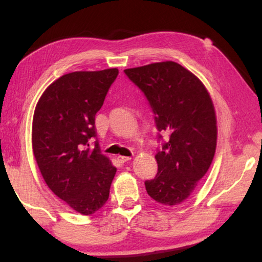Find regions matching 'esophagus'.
I'll use <instances>...</instances> for the list:
<instances>
[{
    "mask_svg": "<svg viewBox=\"0 0 262 262\" xmlns=\"http://www.w3.org/2000/svg\"><path fill=\"white\" fill-rule=\"evenodd\" d=\"M130 157H126V156H118V161L120 163H126L128 161H130Z\"/></svg>",
    "mask_w": 262,
    "mask_h": 262,
    "instance_id": "esophagus-1",
    "label": "esophagus"
}]
</instances>
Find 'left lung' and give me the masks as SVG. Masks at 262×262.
<instances>
[{
	"mask_svg": "<svg viewBox=\"0 0 262 262\" xmlns=\"http://www.w3.org/2000/svg\"><path fill=\"white\" fill-rule=\"evenodd\" d=\"M149 100L159 132L170 140L156 154L158 172L145 181L150 198L177 206L190 196L215 156L217 120L211 97L200 79L173 61L125 69Z\"/></svg>",
	"mask_w": 262,
	"mask_h": 262,
	"instance_id": "8db88e82",
	"label": "left lung"
}]
</instances>
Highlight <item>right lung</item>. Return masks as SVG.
Here are the masks:
<instances>
[{
	"label": "right lung",
	"mask_w": 262,
	"mask_h": 262,
	"mask_svg": "<svg viewBox=\"0 0 262 262\" xmlns=\"http://www.w3.org/2000/svg\"><path fill=\"white\" fill-rule=\"evenodd\" d=\"M118 74L117 68L66 74L47 86L34 110L32 149L42 178L82 215L105 205L117 172L98 143L86 147L96 137V113Z\"/></svg>",
	"instance_id": "add662e5"
}]
</instances>
